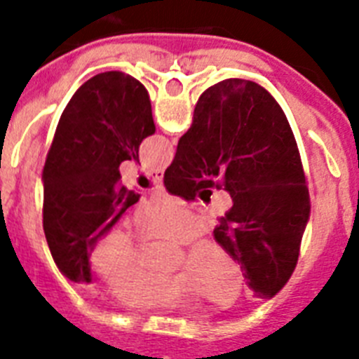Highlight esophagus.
<instances>
[{
  "instance_id": "obj_1",
  "label": "esophagus",
  "mask_w": 359,
  "mask_h": 359,
  "mask_svg": "<svg viewBox=\"0 0 359 359\" xmlns=\"http://www.w3.org/2000/svg\"><path fill=\"white\" fill-rule=\"evenodd\" d=\"M151 177H152V180H154V182H162V179H163L162 171H152Z\"/></svg>"
}]
</instances>
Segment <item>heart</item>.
<instances>
[{"label":"heart","instance_id":"b5f03b06","mask_svg":"<svg viewBox=\"0 0 359 359\" xmlns=\"http://www.w3.org/2000/svg\"><path fill=\"white\" fill-rule=\"evenodd\" d=\"M135 227L143 242H186L197 233L199 222L180 203L160 199L137 216ZM154 257L156 245L137 244L126 227L115 225L95 242L91 264L121 306L140 311L177 309L196 292L214 302H229L240 287L236 262L212 240L191 245L180 273L154 272Z\"/></svg>","mask_w":359,"mask_h":359}]
</instances>
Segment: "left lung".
Here are the masks:
<instances>
[{
    "mask_svg": "<svg viewBox=\"0 0 359 359\" xmlns=\"http://www.w3.org/2000/svg\"><path fill=\"white\" fill-rule=\"evenodd\" d=\"M154 132L149 93L119 70L93 76L67 104L42 169V225L70 281H91L89 250L140 201L121 184L119 165L140 162L141 141Z\"/></svg>",
    "mask_w": 359,
    "mask_h": 359,
    "instance_id": "1",
    "label": "left lung"
}]
</instances>
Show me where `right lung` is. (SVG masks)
<instances>
[{"label":"right lung","instance_id":"1","mask_svg":"<svg viewBox=\"0 0 359 359\" xmlns=\"http://www.w3.org/2000/svg\"><path fill=\"white\" fill-rule=\"evenodd\" d=\"M214 182L233 197L214 240L238 261L255 296L270 300L294 272L311 203L289 121L255 81L208 87L163 173L165 190L184 201Z\"/></svg>","mask_w":359,"mask_h":359}]
</instances>
